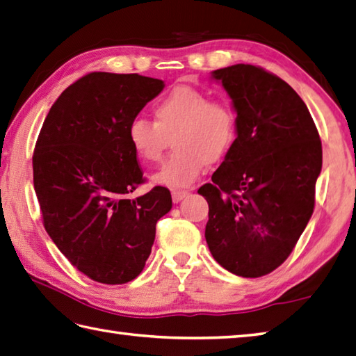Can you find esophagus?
Returning <instances> with one entry per match:
<instances>
[{
  "instance_id": "1",
  "label": "esophagus",
  "mask_w": 356,
  "mask_h": 356,
  "mask_svg": "<svg viewBox=\"0 0 356 356\" xmlns=\"http://www.w3.org/2000/svg\"><path fill=\"white\" fill-rule=\"evenodd\" d=\"M188 196V191H182V190H174L171 193V197H172V202L174 204H179L180 200H182L184 197Z\"/></svg>"
}]
</instances>
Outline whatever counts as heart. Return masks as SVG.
Wrapping results in <instances>:
<instances>
[{
  "label": "heart",
  "mask_w": 356,
  "mask_h": 356,
  "mask_svg": "<svg viewBox=\"0 0 356 356\" xmlns=\"http://www.w3.org/2000/svg\"><path fill=\"white\" fill-rule=\"evenodd\" d=\"M154 122L136 117L128 123L132 151L145 163H157L172 138L174 154L154 174L156 184L186 188L196 182L208 163L232 149L238 134L234 111L224 102H213L207 92L191 86L170 90L152 108Z\"/></svg>",
  "instance_id": "heart-1"
}]
</instances>
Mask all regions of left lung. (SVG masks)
<instances>
[{"instance_id": "left-lung-1", "label": "left lung", "mask_w": 356, "mask_h": 356, "mask_svg": "<svg viewBox=\"0 0 356 356\" xmlns=\"http://www.w3.org/2000/svg\"><path fill=\"white\" fill-rule=\"evenodd\" d=\"M233 102L238 134L213 184L205 239L213 257L242 277L277 268L293 252L315 207L323 146L295 89L253 65L211 72Z\"/></svg>"}]
</instances>
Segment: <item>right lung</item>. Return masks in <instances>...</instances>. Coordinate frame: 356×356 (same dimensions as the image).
Returning <instances> with one entry per match:
<instances>
[{
    "label": "right lung",
    "mask_w": 356,
    "mask_h": 356,
    "mask_svg": "<svg viewBox=\"0 0 356 356\" xmlns=\"http://www.w3.org/2000/svg\"><path fill=\"white\" fill-rule=\"evenodd\" d=\"M165 83L138 74L92 72L61 92L33 151V188L43 224L72 266L102 284L142 273L168 188L131 197L145 182L128 123Z\"/></svg>",
    "instance_id": "right-lung-1"
}]
</instances>
